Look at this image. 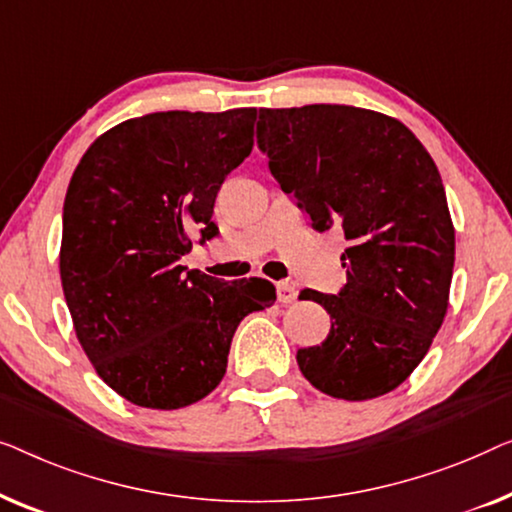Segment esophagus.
Segmentation results:
<instances>
[{
	"mask_svg": "<svg viewBox=\"0 0 512 512\" xmlns=\"http://www.w3.org/2000/svg\"><path fill=\"white\" fill-rule=\"evenodd\" d=\"M276 297L280 304H292L297 299V287L287 283V280H280V283H276Z\"/></svg>",
	"mask_w": 512,
	"mask_h": 512,
	"instance_id": "34e87169",
	"label": "esophagus"
}]
</instances>
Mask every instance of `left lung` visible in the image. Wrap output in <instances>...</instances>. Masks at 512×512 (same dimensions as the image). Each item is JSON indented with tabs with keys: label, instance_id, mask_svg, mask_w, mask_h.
<instances>
[{
	"label": "left lung",
	"instance_id": "obj_1",
	"mask_svg": "<svg viewBox=\"0 0 512 512\" xmlns=\"http://www.w3.org/2000/svg\"><path fill=\"white\" fill-rule=\"evenodd\" d=\"M259 150L318 232L343 229L348 283L304 290L331 318L297 352L308 383L334 399H376L427 355L448 311L455 227L434 160L390 115L341 104L259 109Z\"/></svg>",
	"mask_w": 512,
	"mask_h": 512
}]
</instances>
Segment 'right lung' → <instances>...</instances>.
<instances>
[{
	"label": "right lung",
	"mask_w": 512,
	"mask_h": 512,
	"mask_svg": "<svg viewBox=\"0 0 512 512\" xmlns=\"http://www.w3.org/2000/svg\"><path fill=\"white\" fill-rule=\"evenodd\" d=\"M257 109L162 111L115 125L78 162L64 197L60 278L99 378L143 408L176 410L220 385L234 331L276 301L264 278L178 264L213 239V204L253 150Z\"/></svg>",
	"instance_id": "obj_1"
}]
</instances>
